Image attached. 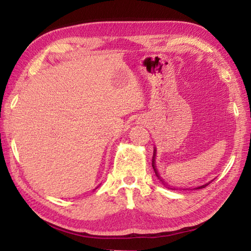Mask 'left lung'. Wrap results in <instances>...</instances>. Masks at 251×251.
Here are the masks:
<instances>
[{"instance_id": "1", "label": "left lung", "mask_w": 251, "mask_h": 251, "mask_svg": "<svg viewBox=\"0 0 251 251\" xmlns=\"http://www.w3.org/2000/svg\"><path fill=\"white\" fill-rule=\"evenodd\" d=\"M155 157H156V150H154V156H152V168H154V171H155V174L157 175V177L159 178V179L163 181V179H161L160 178V176H159V174H158V172H157V169H156V166H155ZM164 182V181H163ZM210 182V181H209ZM209 182H207V184H205V185H202V186H199V187H196V189H201V188H205L206 186H208L209 185Z\"/></svg>"}]
</instances>
